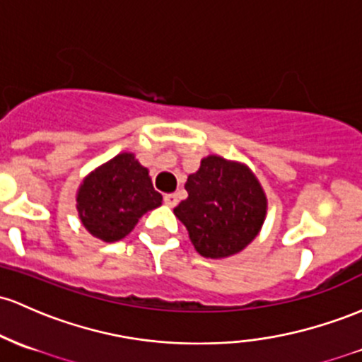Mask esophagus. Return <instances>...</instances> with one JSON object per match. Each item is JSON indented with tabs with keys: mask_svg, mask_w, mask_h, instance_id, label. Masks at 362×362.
Listing matches in <instances>:
<instances>
[{
	"mask_svg": "<svg viewBox=\"0 0 362 362\" xmlns=\"http://www.w3.org/2000/svg\"><path fill=\"white\" fill-rule=\"evenodd\" d=\"M165 202H166V206L173 208V206H177L178 196H177V194H165Z\"/></svg>",
	"mask_w": 362,
	"mask_h": 362,
	"instance_id": "1",
	"label": "esophagus"
}]
</instances>
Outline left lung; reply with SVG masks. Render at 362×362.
<instances>
[{"label":"left lung","mask_w":362,"mask_h":362,"mask_svg":"<svg viewBox=\"0 0 362 362\" xmlns=\"http://www.w3.org/2000/svg\"><path fill=\"white\" fill-rule=\"evenodd\" d=\"M189 197L173 209L204 257L242 251L259 232L266 197L256 177L239 163L208 156L185 184Z\"/></svg>","instance_id":"left-lung-1"}]
</instances>
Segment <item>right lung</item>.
<instances>
[{
    "label": "right lung",
    "instance_id": "1",
    "mask_svg": "<svg viewBox=\"0 0 362 362\" xmlns=\"http://www.w3.org/2000/svg\"><path fill=\"white\" fill-rule=\"evenodd\" d=\"M161 199L148 170L134 154L123 153L86 178L77 194V209L94 237L117 242L132 232L142 214L158 208Z\"/></svg>",
    "mask_w": 362,
    "mask_h": 362
}]
</instances>
